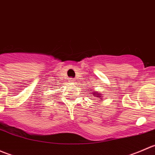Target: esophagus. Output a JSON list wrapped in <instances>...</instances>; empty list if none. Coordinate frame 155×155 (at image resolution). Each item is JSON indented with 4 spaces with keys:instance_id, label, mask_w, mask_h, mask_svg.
Wrapping results in <instances>:
<instances>
[{
    "instance_id": "1",
    "label": "esophagus",
    "mask_w": 155,
    "mask_h": 155,
    "mask_svg": "<svg viewBox=\"0 0 155 155\" xmlns=\"http://www.w3.org/2000/svg\"><path fill=\"white\" fill-rule=\"evenodd\" d=\"M69 81H70V82H74V81H75V79H73V78L70 77V79H69Z\"/></svg>"
}]
</instances>
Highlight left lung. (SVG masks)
Masks as SVG:
<instances>
[{"mask_svg":"<svg viewBox=\"0 0 155 155\" xmlns=\"http://www.w3.org/2000/svg\"><path fill=\"white\" fill-rule=\"evenodd\" d=\"M94 96H95V95H97V97H100L99 94H94Z\"/></svg>","mask_w":155,"mask_h":155,"instance_id":"obj_1","label":"left lung"}]
</instances>
